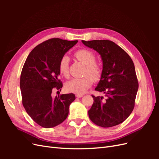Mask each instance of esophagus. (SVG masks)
Returning a JSON list of instances; mask_svg holds the SVG:
<instances>
[{
    "label": "esophagus",
    "instance_id": "1",
    "mask_svg": "<svg viewBox=\"0 0 159 159\" xmlns=\"http://www.w3.org/2000/svg\"><path fill=\"white\" fill-rule=\"evenodd\" d=\"M75 96H76L77 98H82L83 96H84V95H83V94H76V95H75Z\"/></svg>",
    "mask_w": 159,
    "mask_h": 159
}]
</instances>
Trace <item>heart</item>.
I'll use <instances>...</instances> for the list:
<instances>
[{
	"instance_id": "1",
	"label": "heart",
	"mask_w": 159,
	"mask_h": 159,
	"mask_svg": "<svg viewBox=\"0 0 159 159\" xmlns=\"http://www.w3.org/2000/svg\"><path fill=\"white\" fill-rule=\"evenodd\" d=\"M74 57L85 66L84 75L81 78H74L67 82V89L77 94H83L93 84L94 81L100 80L103 74V66L100 62L95 61V55L93 52L88 49H80L76 51ZM58 68L60 74L65 78H68L69 57L64 56L60 60Z\"/></svg>"
}]
</instances>
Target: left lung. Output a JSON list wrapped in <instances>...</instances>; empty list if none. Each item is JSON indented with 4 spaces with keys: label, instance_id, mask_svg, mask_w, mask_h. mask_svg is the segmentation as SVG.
Wrapping results in <instances>:
<instances>
[{
    "label": "left lung",
    "instance_id": "obj_1",
    "mask_svg": "<svg viewBox=\"0 0 159 159\" xmlns=\"http://www.w3.org/2000/svg\"><path fill=\"white\" fill-rule=\"evenodd\" d=\"M97 51L103 60V74L95 90L104 97L92 95L93 103L88 111L95 125L111 127L123 123L133 111L139 88L133 61L127 53L108 40L81 41Z\"/></svg>",
    "mask_w": 159,
    "mask_h": 159
}]
</instances>
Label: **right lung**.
I'll return each mask as SVG.
<instances>
[{
	"label": "right lung",
	"instance_id": "1",
	"mask_svg": "<svg viewBox=\"0 0 159 159\" xmlns=\"http://www.w3.org/2000/svg\"><path fill=\"white\" fill-rule=\"evenodd\" d=\"M77 42L57 38L46 40L31 51L24 64L20 80L22 103L33 121L42 127L52 128L63 122L75 99L74 93L53 98L52 93L63 87L58 78L59 62Z\"/></svg>",
	"mask_w": 159,
	"mask_h": 159
}]
</instances>
